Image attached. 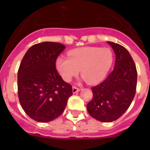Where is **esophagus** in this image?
Wrapping results in <instances>:
<instances>
[{
    "instance_id": "1",
    "label": "esophagus",
    "mask_w": 150,
    "mask_h": 150,
    "mask_svg": "<svg viewBox=\"0 0 150 150\" xmlns=\"http://www.w3.org/2000/svg\"><path fill=\"white\" fill-rule=\"evenodd\" d=\"M79 91H80L79 88H78V87H76V86H73L72 87L73 93H78V92H79Z\"/></svg>"
}]
</instances>
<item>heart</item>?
<instances>
[{
  "label": "heart",
  "mask_w": 150,
  "mask_h": 150,
  "mask_svg": "<svg viewBox=\"0 0 150 150\" xmlns=\"http://www.w3.org/2000/svg\"><path fill=\"white\" fill-rule=\"evenodd\" d=\"M113 61V53L110 48L88 47L71 50L68 58L58 57L56 68L65 82H71L80 70L84 79L90 84H95L106 77Z\"/></svg>",
  "instance_id": "1"
}]
</instances>
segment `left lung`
<instances>
[{
  "label": "left lung",
  "mask_w": 150,
  "mask_h": 150,
  "mask_svg": "<svg viewBox=\"0 0 150 150\" xmlns=\"http://www.w3.org/2000/svg\"><path fill=\"white\" fill-rule=\"evenodd\" d=\"M107 43L116 55L114 68L103 82L92 88L93 96L86 107L90 116L102 122L116 121L128 109L137 85V70L129 52L120 44Z\"/></svg>",
  "instance_id": "obj_1"
}]
</instances>
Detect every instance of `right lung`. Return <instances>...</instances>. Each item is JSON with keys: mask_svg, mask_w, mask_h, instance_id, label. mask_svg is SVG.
I'll list each match as a JSON object with an SVG mask.
<instances>
[{"mask_svg": "<svg viewBox=\"0 0 150 150\" xmlns=\"http://www.w3.org/2000/svg\"><path fill=\"white\" fill-rule=\"evenodd\" d=\"M65 47L43 42L32 46L18 71V95L25 114L39 122L57 118L65 109L72 87L62 79L56 61Z\"/></svg>", "mask_w": 150, "mask_h": 150, "instance_id": "1", "label": "right lung"}]
</instances>
